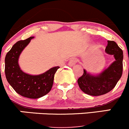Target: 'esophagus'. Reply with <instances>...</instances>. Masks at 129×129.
<instances>
[{"label":"esophagus","mask_w":129,"mask_h":129,"mask_svg":"<svg viewBox=\"0 0 129 129\" xmlns=\"http://www.w3.org/2000/svg\"><path fill=\"white\" fill-rule=\"evenodd\" d=\"M76 61H77V60H76L75 58H71V59H70V61H69V63H68V65L70 66H74L75 64H76Z\"/></svg>","instance_id":"obj_1"}]
</instances>
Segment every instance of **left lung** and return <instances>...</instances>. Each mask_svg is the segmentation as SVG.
Instances as JSON below:
<instances>
[{"label":"left lung","mask_w":129,"mask_h":129,"mask_svg":"<svg viewBox=\"0 0 129 129\" xmlns=\"http://www.w3.org/2000/svg\"><path fill=\"white\" fill-rule=\"evenodd\" d=\"M105 52L113 55L115 61L98 75H93L83 70V74L78 80L79 87L85 93L99 96L107 93L117 85L123 71V51L117 43L108 41Z\"/></svg>","instance_id":"1"}]
</instances>
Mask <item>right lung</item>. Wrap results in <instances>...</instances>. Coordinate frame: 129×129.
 <instances>
[{"label": "right lung", "instance_id": "right-lung-1", "mask_svg": "<svg viewBox=\"0 0 129 129\" xmlns=\"http://www.w3.org/2000/svg\"><path fill=\"white\" fill-rule=\"evenodd\" d=\"M34 37L17 42L7 53L5 58V74L9 83L18 94L29 99H39L50 91L54 74L59 66L51 68L45 73L30 75L23 72L18 63L23 49Z\"/></svg>", "mask_w": 129, "mask_h": 129}]
</instances>
